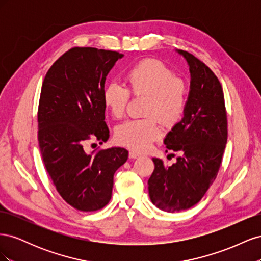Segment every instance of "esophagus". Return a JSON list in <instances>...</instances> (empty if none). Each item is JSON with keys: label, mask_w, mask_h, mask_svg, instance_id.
I'll use <instances>...</instances> for the list:
<instances>
[{"label": "esophagus", "mask_w": 261, "mask_h": 261, "mask_svg": "<svg viewBox=\"0 0 261 261\" xmlns=\"http://www.w3.org/2000/svg\"><path fill=\"white\" fill-rule=\"evenodd\" d=\"M128 155H129L130 159H138V158H140V154H139V153L134 152V151H130Z\"/></svg>", "instance_id": "obj_1"}]
</instances>
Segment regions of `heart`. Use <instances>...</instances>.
Segmentation results:
<instances>
[{
    "instance_id": "b5f03b06",
    "label": "heart",
    "mask_w": 261,
    "mask_h": 261,
    "mask_svg": "<svg viewBox=\"0 0 261 261\" xmlns=\"http://www.w3.org/2000/svg\"><path fill=\"white\" fill-rule=\"evenodd\" d=\"M126 81L133 94L147 96L145 115L148 117L128 120L118 125L115 139L124 147L143 152L161 136V128L154 116L165 125L175 123L180 117L186 105L187 86L164 63L152 59L141 61L129 68ZM102 98L112 116L121 118L126 112L130 93L122 84L111 82L105 87Z\"/></svg>"
}]
</instances>
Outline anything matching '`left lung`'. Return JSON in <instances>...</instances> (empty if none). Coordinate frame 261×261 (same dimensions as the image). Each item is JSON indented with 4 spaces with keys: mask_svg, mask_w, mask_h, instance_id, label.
<instances>
[{
    "mask_svg": "<svg viewBox=\"0 0 261 261\" xmlns=\"http://www.w3.org/2000/svg\"><path fill=\"white\" fill-rule=\"evenodd\" d=\"M175 52L187 62L191 86L183 117L163 143L181 155L170 167L153 158L148 180L150 199L167 212L186 210L202 198L217 177L227 140L224 94L217 76L193 54Z\"/></svg>",
    "mask_w": 261,
    "mask_h": 261,
    "instance_id": "left-lung-1",
    "label": "left lung"
}]
</instances>
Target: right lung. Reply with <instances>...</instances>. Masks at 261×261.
<instances>
[{"label": "right lung", "mask_w": 261, "mask_h": 261, "mask_svg": "<svg viewBox=\"0 0 261 261\" xmlns=\"http://www.w3.org/2000/svg\"><path fill=\"white\" fill-rule=\"evenodd\" d=\"M124 54L73 48L46 73L38 110V141L46 172L68 204L96 211L111 199L114 173L127 161L121 147L85 151L87 140L109 139L105 84ZM102 144V143H101Z\"/></svg>", "instance_id": "1"}]
</instances>
